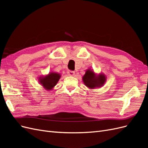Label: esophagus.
Returning a JSON list of instances; mask_svg holds the SVG:
<instances>
[{
    "mask_svg": "<svg viewBox=\"0 0 148 148\" xmlns=\"http://www.w3.org/2000/svg\"><path fill=\"white\" fill-rule=\"evenodd\" d=\"M67 74L69 76H71V77H73L75 75V71L71 70H68V71H67Z\"/></svg>",
    "mask_w": 148,
    "mask_h": 148,
    "instance_id": "1",
    "label": "esophagus"
}]
</instances>
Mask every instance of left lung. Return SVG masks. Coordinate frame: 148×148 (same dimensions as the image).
<instances>
[{"instance_id": "8db88e82", "label": "left lung", "mask_w": 148, "mask_h": 148, "mask_svg": "<svg viewBox=\"0 0 148 148\" xmlns=\"http://www.w3.org/2000/svg\"><path fill=\"white\" fill-rule=\"evenodd\" d=\"M82 79L85 86L92 89L103 86L106 82V76L102 73H96L93 70L88 69L85 71Z\"/></svg>"}]
</instances>
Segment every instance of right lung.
Here are the masks:
<instances>
[{"label": "right lung", "instance_id": "right-lung-1", "mask_svg": "<svg viewBox=\"0 0 148 148\" xmlns=\"http://www.w3.org/2000/svg\"><path fill=\"white\" fill-rule=\"evenodd\" d=\"M61 77V75L55 71H51L49 74L39 77L38 81L40 84L47 91H50L53 89L56 85L57 84L58 82Z\"/></svg>", "mask_w": 148, "mask_h": 148}]
</instances>
